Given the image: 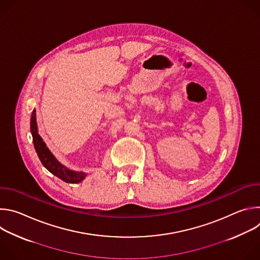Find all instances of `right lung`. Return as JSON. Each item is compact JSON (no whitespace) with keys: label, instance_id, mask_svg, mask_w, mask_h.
<instances>
[{"label":"right lung","instance_id":"1","mask_svg":"<svg viewBox=\"0 0 260 260\" xmlns=\"http://www.w3.org/2000/svg\"><path fill=\"white\" fill-rule=\"evenodd\" d=\"M30 134L32 137L34 147L37 154H38L39 159L41 160L44 168H46L51 174H53L63 182L72 184L80 183L86 178L87 174L85 172H77L68 169L66 166L60 164L49 150V148L46 146L45 142L39 135L38 125H37L36 110L32 111L30 116Z\"/></svg>","mask_w":260,"mask_h":260}]
</instances>
